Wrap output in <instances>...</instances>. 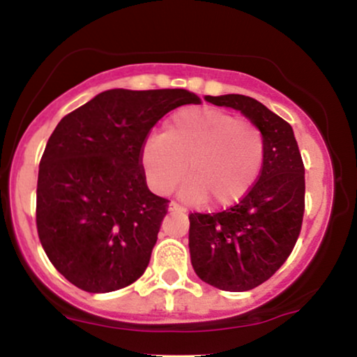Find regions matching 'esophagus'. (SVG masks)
<instances>
[{"label": "esophagus", "mask_w": 357, "mask_h": 357, "mask_svg": "<svg viewBox=\"0 0 357 357\" xmlns=\"http://www.w3.org/2000/svg\"><path fill=\"white\" fill-rule=\"evenodd\" d=\"M167 211H171V213H186L184 208L179 206V204H176L174 202L169 203V206H167Z\"/></svg>", "instance_id": "esophagus-1"}]
</instances>
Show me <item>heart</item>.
Instances as JSON below:
<instances>
[{"mask_svg": "<svg viewBox=\"0 0 357 357\" xmlns=\"http://www.w3.org/2000/svg\"><path fill=\"white\" fill-rule=\"evenodd\" d=\"M265 162L261 130L218 109L178 110L165 134H153L141 149V166L149 188L169 195L186 171L191 178L179 196L190 204L208 198L230 206L248 195Z\"/></svg>", "mask_w": 357, "mask_h": 357, "instance_id": "b5f03b06", "label": "heart"}]
</instances>
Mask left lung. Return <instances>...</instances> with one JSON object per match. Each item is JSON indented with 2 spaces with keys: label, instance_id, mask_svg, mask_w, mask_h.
Instances as JSON below:
<instances>
[{
  "label": "left lung",
  "instance_id": "1",
  "mask_svg": "<svg viewBox=\"0 0 357 357\" xmlns=\"http://www.w3.org/2000/svg\"><path fill=\"white\" fill-rule=\"evenodd\" d=\"M204 100L240 110L265 139V162L255 186L228 210L190 215V255L196 275L228 292L268 280L296 247L304 218V162L294 130L264 104L240 93Z\"/></svg>",
  "mask_w": 357,
  "mask_h": 357
}]
</instances>
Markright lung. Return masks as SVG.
Returning <instances> with one entry per match:
<instances>
[{
    "label": "right lung",
    "instance_id": "1",
    "mask_svg": "<svg viewBox=\"0 0 357 357\" xmlns=\"http://www.w3.org/2000/svg\"><path fill=\"white\" fill-rule=\"evenodd\" d=\"M199 102L184 89H112L55 127L40 161L36 228L70 284L105 294L144 273L169 202L147 188L142 144L169 110Z\"/></svg>",
    "mask_w": 357,
    "mask_h": 357
}]
</instances>
